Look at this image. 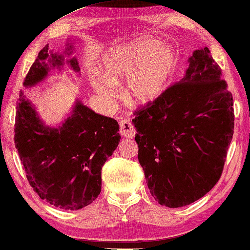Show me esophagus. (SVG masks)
<instances>
[{"instance_id":"1","label":"esophagus","mask_w":250,"mask_h":250,"mask_svg":"<svg viewBox=\"0 0 250 250\" xmlns=\"http://www.w3.org/2000/svg\"><path fill=\"white\" fill-rule=\"evenodd\" d=\"M120 133L126 138H133L136 134V128L130 119H124L120 122Z\"/></svg>"}]
</instances>
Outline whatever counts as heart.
<instances>
[{
	"label": "heart",
	"instance_id": "obj_1",
	"mask_svg": "<svg viewBox=\"0 0 250 250\" xmlns=\"http://www.w3.org/2000/svg\"><path fill=\"white\" fill-rule=\"evenodd\" d=\"M104 72L93 70L90 83L105 100L118 96V83L126 80V93L133 102L148 104L166 92L175 74L177 58L165 43L152 37L112 46L102 58Z\"/></svg>",
	"mask_w": 250,
	"mask_h": 250
}]
</instances>
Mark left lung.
<instances>
[{
	"label": "left lung",
	"mask_w": 250,
	"mask_h": 250,
	"mask_svg": "<svg viewBox=\"0 0 250 250\" xmlns=\"http://www.w3.org/2000/svg\"><path fill=\"white\" fill-rule=\"evenodd\" d=\"M184 78L132 119L138 159L158 203L179 208L213 188L233 134L232 96L208 47L188 59Z\"/></svg>",
	"instance_id": "obj_1"
}]
</instances>
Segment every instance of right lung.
Here are the masks:
<instances>
[{
    "mask_svg": "<svg viewBox=\"0 0 250 250\" xmlns=\"http://www.w3.org/2000/svg\"><path fill=\"white\" fill-rule=\"evenodd\" d=\"M73 53L66 42L64 55ZM49 50L45 45L23 82L25 88L47 78L51 69L61 71L66 63L80 72L74 57ZM119 125L98 114L80 100L75 101L60 125L47 126L26 94L20 92L14 125V144L31 187L40 198L63 210H78L101 192V169L120 142Z\"/></svg>",
    "mask_w": 250,
    "mask_h": 250,
    "instance_id": "1",
    "label": "right lung"
}]
</instances>
